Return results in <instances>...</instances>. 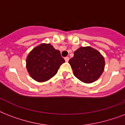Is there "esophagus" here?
Instances as JSON below:
<instances>
[{"mask_svg":"<svg viewBox=\"0 0 125 125\" xmlns=\"http://www.w3.org/2000/svg\"><path fill=\"white\" fill-rule=\"evenodd\" d=\"M65 62H67L69 60V57H65Z\"/></svg>","mask_w":125,"mask_h":125,"instance_id":"34e87169","label":"esophagus"}]
</instances>
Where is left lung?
Segmentation results:
<instances>
[{
    "label": "left lung",
    "instance_id": "8db88e82",
    "mask_svg": "<svg viewBox=\"0 0 125 125\" xmlns=\"http://www.w3.org/2000/svg\"><path fill=\"white\" fill-rule=\"evenodd\" d=\"M76 78L82 82H94L104 70L105 60L103 56L92 47H82L74 52V56L69 61Z\"/></svg>",
    "mask_w": 125,
    "mask_h": 125
}]
</instances>
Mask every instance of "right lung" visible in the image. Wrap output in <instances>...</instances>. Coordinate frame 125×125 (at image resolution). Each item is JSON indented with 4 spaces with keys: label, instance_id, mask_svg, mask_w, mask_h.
<instances>
[{
    "label": "right lung",
    "instance_id": "right-lung-1",
    "mask_svg": "<svg viewBox=\"0 0 125 125\" xmlns=\"http://www.w3.org/2000/svg\"><path fill=\"white\" fill-rule=\"evenodd\" d=\"M65 60L60 52L49 43H42L26 57V67L30 76L37 82H46L58 72Z\"/></svg>",
    "mask_w": 125,
    "mask_h": 125
}]
</instances>
